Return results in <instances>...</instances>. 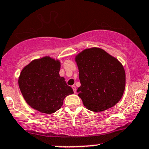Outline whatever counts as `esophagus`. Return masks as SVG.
Instances as JSON below:
<instances>
[{
  "label": "esophagus",
  "instance_id": "obj_1",
  "mask_svg": "<svg viewBox=\"0 0 149 149\" xmlns=\"http://www.w3.org/2000/svg\"><path fill=\"white\" fill-rule=\"evenodd\" d=\"M72 88L73 89V91H74V93H76V86H74V85H73V86H72Z\"/></svg>",
  "mask_w": 149,
  "mask_h": 149
}]
</instances>
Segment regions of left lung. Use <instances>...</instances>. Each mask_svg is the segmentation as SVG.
<instances>
[{
    "mask_svg": "<svg viewBox=\"0 0 149 149\" xmlns=\"http://www.w3.org/2000/svg\"><path fill=\"white\" fill-rule=\"evenodd\" d=\"M81 86L78 96L93 112L106 111L118 103L125 88L124 68L116 58L98 48H87L75 58Z\"/></svg>",
    "mask_w": 149,
    "mask_h": 149,
    "instance_id": "1",
    "label": "left lung"
}]
</instances>
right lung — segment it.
Here are the masks:
<instances>
[{
    "label": "right lung",
    "mask_w": 149,
    "mask_h": 149,
    "mask_svg": "<svg viewBox=\"0 0 149 149\" xmlns=\"http://www.w3.org/2000/svg\"><path fill=\"white\" fill-rule=\"evenodd\" d=\"M61 63L50 57L34 60L25 66L18 84L26 103L36 111L52 114L61 108L67 96L74 93L61 77Z\"/></svg>",
    "instance_id": "obj_1"
}]
</instances>
